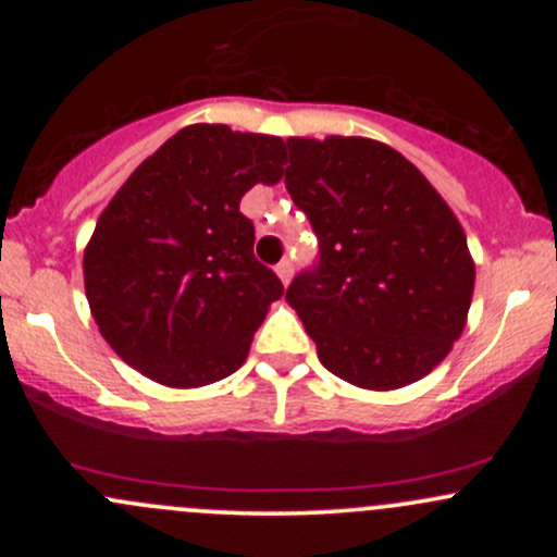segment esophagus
<instances>
[{
    "label": "esophagus",
    "mask_w": 557,
    "mask_h": 557,
    "mask_svg": "<svg viewBox=\"0 0 557 557\" xmlns=\"http://www.w3.org/2000/svg\"><path fill=\"white\" fill-rule=\"evenodd\" d=\"M274 272H277V277L283 280V285L290 283V274H294V263L290 261H280L277 267H274Z\"/></svg>",
    "instance_id": "34e87169"
}]
</instances>
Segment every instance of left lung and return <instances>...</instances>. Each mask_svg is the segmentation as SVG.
I'll return each mask as SVG.
<instances>
[{"mask_svg": "<svg viewBox=\"0 0 557 557\" xmlns=\"http://www.w3.org/2000/svg\"><path fill=\"white\" fill-rule=\"evenodd\" d=\"M285 188L318 234L288 305L331 374L393 391L453 350L474 294L466 234L434 185L367 137L288 139Z\"/></svg>", "mask_w": 557, "mask_h": 557, "instance_id": "left-lung-1", "label": "left lung"}]
</instances>
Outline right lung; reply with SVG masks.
Returning <instances> with one entry per match:
<instances>
[{"mask_svg": "<svg viewBox=\"0 0 557 557\" xmlns=\"http://www.w3.org/2000/svg\"><path fill=\"white\" fill-rule=\"evenodd\" d=\"M285 143L194 123L121 185L83 256L91 314L107 345L145 377L201 387L245 363L277 274L252 256L239 201L283 177Z\"/></svg>", "mask_w": 557, "mask_h": 557, "instance_id": "right-lung-1", "label": "right lung"}]
</instances>
